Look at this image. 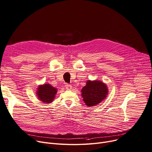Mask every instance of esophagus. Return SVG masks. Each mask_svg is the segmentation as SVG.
Wrapping results in <instances>:
<instances>
[{"label": "esophagus", "mask_w": 152, "mask_h": 152, "mask_svg": "<svg viewBox=\"0 0 152 152\" xmlns=\"http://www.w3.org/2000/svg\"><path fill=\"white\" fill-rule=\"evenodd\" d=\"M65 86V88L67 90H71L72 89V86L71 85H69V84H66Z\"/></svg>", "instance_id": "esophagus-1"}]
</instances>
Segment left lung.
<instances>
[{"mask_svg":"<svg viewBox=\"0 0 152 152\" xmlns=\"http://www.w3.org/2000/svg\"><path fill=\"white\" fill-rule=\"evenodd\" d=\"M107 86L100 81L88 80L81 89V96L87 107H94L105 100L108 95Z\"/></svg>","mask_w":152,"mask_h":152,"instance_id":"obj_1","label":"left lung"}]
</instances>
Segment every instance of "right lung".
<instances>
[{
    "label": "right lung",
    "mask_w": 152,
    "mask_h": 152,
    "mask_svg": "<svg viewBox=\"0 0 152 152\" xmlns=\"http://www.w3.org/2000/svg\"><path fill=\"white\" fill-rule=\"evenodd\" d=\"M57 93V89L48 83L39 85L36 91L37 98L45 103L52 102Z\"/></svg>",
    "instance_id": "obj_1"
}]
</instances>
